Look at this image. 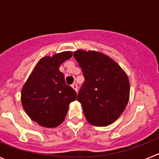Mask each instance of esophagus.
Masks as SVG:
<instances>
[{
  "mask_svg": "<svg viewBox=\"0 0 159 159\" xmlns=\"http://www.w3.org/2000/svg\"><path fill=\"white\" fill-rule=\"evenodd\" d=\"M71 87H72V88L74 90H75V92H77V89H78V87H77V84H75V83H74V84H72V85H71Z\"/></svg>",
  "mask_w": 159,
  "mask_h": 159,
  "instance_id": "1",
  "label": "esophagus"
}]
</instances>
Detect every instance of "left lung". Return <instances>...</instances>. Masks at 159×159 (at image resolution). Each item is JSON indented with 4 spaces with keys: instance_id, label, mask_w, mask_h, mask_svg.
I'll list each match as a JSON object with an SVG mask.
<instances>
[{
    "instance_id": "1",
    "label": "left lung",
    "mask_w": 159,
    "mask_h": 159,
    "mask_svg": "<svg viewBox=\"0 0 159 159\" xmlns=\"http://www.w3.org/2000/svg\"><path fill=\"white\" fill-rule=\"evenodd\" d=\"M73 56L85 79L77 96L84 116L97 127L111 124L128 102L130 82L127 74L103 53L77 50Z\"/></svg>"
}]
</instances>
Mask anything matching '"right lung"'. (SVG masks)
Segmentation results:
<instances>
[{"label": "right lung", "instance_id": "1", "mask_svg": "<svg viewBox=\"0 0 159 159\" xmlns=\"http://www.w3.org/2000/svg\"><path fill=\"white\" fill-rule=\"evenodd\" d=\"M71 57V52H63L41 58L22 88L24 110L42 127L52 128L61 124L70 102L76 99V92L66 84L59 70L60 64Z\"/></svg>", "mask_w": 159, "mask_h": 159}]
</instances>
